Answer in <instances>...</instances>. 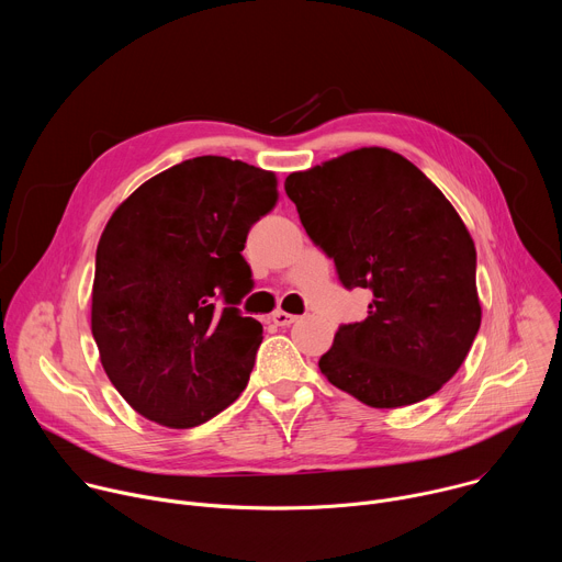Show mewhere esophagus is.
I'll return each instance as SVG.
<instances>
[{
  "mask_svg": "<svg viewBox=\"0 0 562 562\" xmlns=\"http://www.w3.org/2000/svg\"><path fill=\"white\" fill-rule=\"evenodd\" d=\"M271 319H273V323H276L278 327H289V325H293V323H295L297 315L286 313V311H276V313L271 315Z\"/></svg>",
  "mask_w": 562,
  "mask_h": 562,
  "instance_id": "esophagus-1",
  "label": "esophagus"
}]
</instances>
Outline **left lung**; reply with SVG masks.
<instances>
[{
    "label": "left lung",
    "mask_w": 562,
    "mask_h": 562,
    "mask_svg": "<svg viewBox=\"0 0 562 562\" xmlns=\"http://www.w3.org/2000/svg\"><path fill=\"white\" fill-rule=\"evenodd\" d=\"M308 237L347 289H371L362 323L342 325L317 367L375 409L434 395L480 329L473 239L407 157L364 146L284 182Z\"/></svg>",
    "instance_id": "obj_1"
}]
</instances>
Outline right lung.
Segmentation results:
<instances>
[{
	"label": "right lung",
	"mask_w": 562,
	"mask_h": 562,
	"mask_svg": "<svg viewBox=\"0 0 562 562\" xmlns=\"http://www.w3.org/2000/svg\"><path fill=\"white\" fill-rule=\"evenodd\" d=\"M276 202V173L202 155L144 182L106 222L91 331L109 380L139 416L191 429L245 391L262 325L235 306L251 284L243 249Z\"/></svg>",
	"instance_id": "right-lung-1"
}]
</instances>
